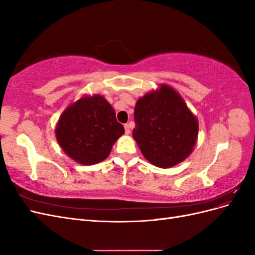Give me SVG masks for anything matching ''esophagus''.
Returning <instances> with one entry per match:
<instances>
[{
  "instance_id": "34e87169",
  "label": "esophagus",
  "mask_w": 255,
  "mask_h": 255,
  "mask_svg": "<svg viewBox=\"0 0 255 255\" xmlns=\"http://www.w3.org/2000/svg\"><path fill=\"white\" fill-rule=\"evenodd\" d=\"M125 129H126V134H129L130 129H129V126L128 125H125Z\"/></svg>"
}]
</instances>
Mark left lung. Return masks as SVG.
Returning <instances> with one entry per match:
<instances>
[{"label":"left lung","mask_w":255,"mask_h":255,"mask_svg":"<svg viewBox=\"0 0 255 255\" xmlns=\"http://www.w3.org/2000/svg\"><path fill=\"white\" fill-rule=\"evenodd\" d=\"M133 137L142 155L154 166L170 168L194 150L199 123L182 97L168 85L136 102Z\"/></svg>","instance_id":"8db88e82"}]
</instances>
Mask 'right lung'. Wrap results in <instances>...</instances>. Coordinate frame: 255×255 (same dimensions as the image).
Here are the masks:
<instances>
[{
  "label": "right lung",
  "mask_w": 255,
  "mask_h": 255,
  "mask_svg": "<svg viewBox=\"0 0 255 255\" xmlns=\"http://www.w3.org/2000/svg\"><path fill=\"white\" fill-rule=\"evenodd\" d=\"M123 133L112 105L100 95L85 96L68 106L55 128L61 149L82 165L104 160Z\"/></svg>",
  "instance_id": "right-lung-1"
}]
</instances>
